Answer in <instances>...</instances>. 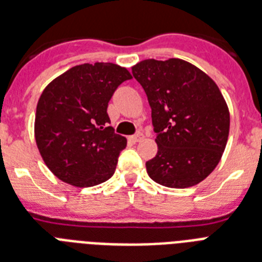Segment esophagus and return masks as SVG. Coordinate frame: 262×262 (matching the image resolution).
I'll list each match as a JSON object with an SVG mask.
<instances>
[{"label": "esophagus", "mask_w": 262, "mask_h": 262, "mask_svg": "<svg viewBox=\"0 0 262 262\" xmlns=\"http://www.w3.org/2000/svg\"><path fill=\"white\" fill-rule=\"evenodd\" d=\"M142 138H143V134H142V133H136L135 135L129 136V140H131V142H134V143H136V142H139V140L142 139Z\"/></svg>", "instance_id": "34e87169"}]
</instances>
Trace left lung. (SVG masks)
<instances>
[{
  "label": "left lung",
  "instance_id": "obj_1",
  "mask_svg": "<svg viewBox=\"0 0 262 262\" xmlns=\"http://www.w3.org/2000/svg\"><path fill=\"white\" fill-rule=\"evenodd\" d=\"M157 133L158 152L146 162L157 183L186 189L204 181L221 159L229 136L228 105L206 73L181 58H148L133 67Z\"/></svg>",
  "mask_w": 262,
  "mask_h": 262
}]
</instances>
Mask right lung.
<instances>
[{
  "mask_svg": "<svg viewBox=\"0 0 262 262\" xmlns=\"http://www.w3.org/2000/svg\"><path fill=\"white\" fill-rule=\"evenodd\" d=\"M131 75L112 62L76 66L47 85L37 103L34 138L53 174L76 187L105 182L127 139L110 126L108 101Z\"/></svg>",
  "mask_w": 262,
  "mask_h": 262,
  "instance_id": "1",
  "label": "right lung"
}]
</instances>
